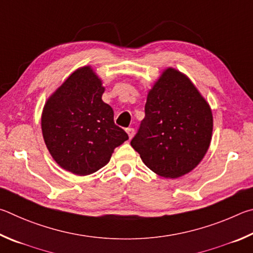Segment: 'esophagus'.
Listing matches in <instances>:
<instances>
[{"instance_id": "obj_1", "label": "esophagus", "mask_w": 253, "mask_h": 253, "mask_svg": "<svg viewBox=\"0 0 253 253\" xmlns=\"http://www.w3.org/2000/svg\"><path fill=\"white\" fill-rule=\"evenodd\" d=\"M126 133H127V135H129V139L133 138V135H134V129H133V127H127Z\"/></svg>"}]
</instances>
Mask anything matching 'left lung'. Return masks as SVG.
Instances as JSON below:
<instances>
[{
	"mask_svg": "<svg viewBox=\"0 0 253 253\" xmlns=\"http://www.w3.org/2000/svg\"><path fill=\"white\" fill-rule=\"evenodd\" d=\"M145 117L131 145L145 166L165 178L192 171L209 149L210 105L190 79L168 68L148 93Z\"/></svg>",
	"mask_w": 253,
	"mask_h": 253,
	"instance_id": "obj_1",
	"label": "left lung"
}]
</instances>
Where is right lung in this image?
Returning <instances> with one entry per match:
<instances>
[{
    "mask_svg": "<svg viewBox=\"0 0 253 253\" xmlns=\"http://www.w3.org/2000/svg\"><path fill=\"white\" fill-rule=\"evenodd\" d=\"M104 86L91 66L70 75L48 97L41 126L48 152L62 169L77 175L94 173L114 149L129 139L115 126L113 110L102 101Z\"/></svg>",
    "mask_w": 253,
    "mask_h": 253,
    "instance_id": "add662e5",
    "label": "right lung"
}]
</instances>
